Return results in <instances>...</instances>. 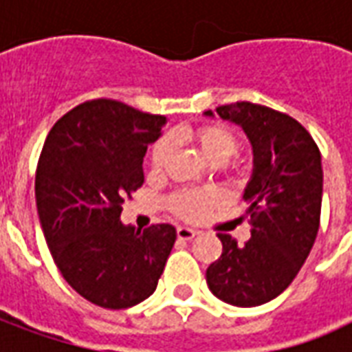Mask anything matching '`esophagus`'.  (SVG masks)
Wrapping results in <instances>:
<instances>
[{"label":"esophagus","instance_id":"obj_1","mask_svg":"<svg viewBox=\"0 0 352 352\" xmlns=\"http://www.w3.org/2000/svg\"><path fill=\"white\" fill-rule=\"evenodd\" d=\"M196 236H198L196 230L186 228V226H179V228H177V237H179V239H186V241H188V239H194Z\"/></svg>","mask_w":352,"mask_h":352}]
</instances>
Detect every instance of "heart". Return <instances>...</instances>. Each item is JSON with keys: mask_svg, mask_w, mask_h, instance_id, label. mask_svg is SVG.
Wrapping results in <instances>:
<instances>
[{"mask_svg": "<svg viewBox=\"0 0 352 352\" xmlns=\"http://www.w3.org/2000/svg\"><path fill=\"white\" fill-rule=\"evenodd\" d=\"M190 138L198 143L201 153L206 154L211 162H224L228 160L232 154L236 153L237 138L224 126H201L198 130L190 133ZM171 153V139L162 138L151 148V166L154 169H162L166 166V162ZM222 194L217 188H183L171 194L168 199L171 211L179 214L181 219L186 221H196L206 217L209 211H213L214 207L221 204Z\"/></svg>", "mask_w": 352, "mask_h": 352, "instance_id": "b5f03b06", "label": "heart"}]
</instances>
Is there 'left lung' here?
I'll use <instances>...</instances> for the list:
<instances>
[{"instance_id":"1","label":"left lung","mask_w":352,"mask_h":352,"mask_svg":"<svg viewBox=\"0 0 352 352\" xmlns=\"http://www.w3.org/2000/svg\"><path fill=\"white\" fill-rule=\"evenodd\" d=\"M217 113L239 124L254 151V171L243 194L251 239L237 245L228 234H217L222 254L207 267V285L222 302L254 307L277 298L294 280L317 239L320 151L287 113L251 101L221 105Z\"/></svg>"}]
</instances>
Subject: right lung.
<instances>
[{
    "label": "right lung",
    "mask_w": 352,
    "mask_h": 352,
    "mask_svg": "<svg viewBox=\"0 0 352 352\" xmlns=\"http://www.w3.org/2000/svg\"><path fill=\"white\" fill-rule=\"evenodd\" d=\"M164 122L122 101H85L52 126L37 162V213L54 264L75 292L105 309L153 294L177 239L171 224L139 232L120 222Z\"/></svg>",
    "instance_id": "right-lung-1"
}]
</instances>
